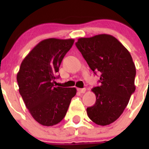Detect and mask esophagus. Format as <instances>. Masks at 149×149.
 <instances>
[{
  "instance_id": "esophagus-1",
  "label": "esophagus",
  "mask_w": 149,
  "mask_h": 149,
  "mask_svg": "<svg viewBox=\"0 0 149 149\" xmlns=\"http://www.w3.org/2000/svg\"><path fill=\"white\" fill-rule=\"evenodd\" d=\"M78 91L80 92V93H85L86 91V89L85 88H78Z\"/></svg>"
}]
</instances>
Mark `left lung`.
Instances as JSON below:
<instances>
[{
	"instance_id": "8db88e82",
	"label": "left lung",
	"mask_w": 149,
	"mask_h": 149,
	"mask_svg": "<svg viewBox=\"0 0 149 149\" xmlns=\"http://www.w3.org/2000/svg\"><path fill=\"white\" fill-rule=\"evenodd\" d=\"M76 45L94 73H101V85L92 89L96 102L87 108L88 117L99 125L112 123L124 111L135 91L136 68L130 53L108 34L80 38Z\"/></svg>"
}]
</instances>
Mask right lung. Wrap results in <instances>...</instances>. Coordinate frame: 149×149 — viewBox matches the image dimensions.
Returning <instances> with one entry per match:
<instances>
[{"instance_id":"add662e5","label":"right lung","mask_w":149,"mask_h":149,"mask_svg":"<svg viewBox=\"0 0 149 149\" xmlns=\"http://www.w3.org/2000/svg\"><path fill=\"white\" fill-rule=\"evenodd\" d=\"M73 42V39L53 38L42 40L24 59L17 75L19 92L26 107L42 125L61 122L76 95L75 88L54 86L56 73Z\"/></svg>"}]
</instances>
